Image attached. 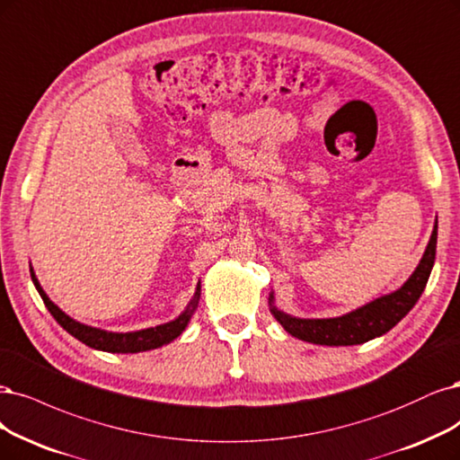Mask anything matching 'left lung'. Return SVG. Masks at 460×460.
Returning <instances> with one entry per match:
<instances>
[{
  "mask_svg": "<svg viewBox=\"0 0 460 460\" xmlns=\"http://www.w3.org/2000/svg\"><path fill=\"white\" fill-rule=\"evenodd\" d=\"M436 243L438 220L419 266L402 288L378 296L352 312L337 315V318H296V315H291L276 306L274 293H270V298H268L270 312L289 335L312 344L354 346L381 337L395 323L402 322L409 310L417 305L432 272L436 261Z\"/></svg>",
  "mask_w": 460,
  "mask_h": 460,
  "instance_id": "1",
  "label": "left lung"
}]
</instances>
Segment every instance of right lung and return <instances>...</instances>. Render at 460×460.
Here are the masks:
<instances>
[{"label":"right lung","mask_w":460,"mask_h":460,"mask_svg":"<svg viewBox=\"0 0 460 460\" xmlns=\"http://www.w3.org/2000/svg\"><path fill=\"white\" fill-rule=\"evenodd\" d=\"M30 276H31V281H34V285H36L40 296L43 298L47 310L51 312V315L62 329L68 331L72 337H75L77 341H82L89 348H94V350H102V352H112V354L146 352V350H154V348H160L164 344H169L171 341H175L177 337L182 335V331L188 327L190 320H192V315H194V312L198 310V305H199V296H201V285L198 281L194 296L190 298L188 306L177 315L175 320H171V322L162 323V325H155V327L138 329V331L114 332V331H106V329L79 323L74 318H70L68 314L62 312L53 303V300L47 296V293L43 291V288L40 285L34 268H31V266H30Z\"/></svg>","instance_id":"add662e5"}]
</instances>
